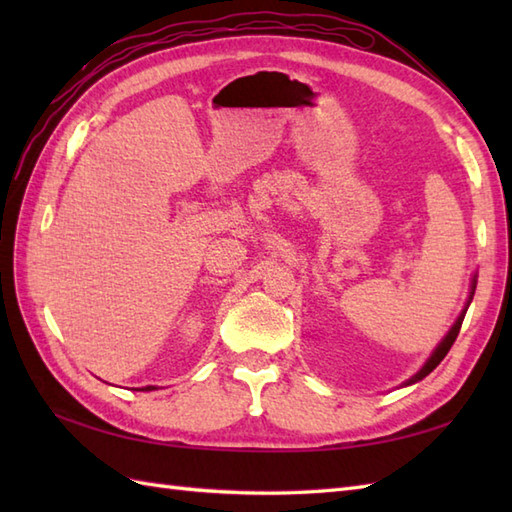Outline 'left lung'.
Wrapping results in <instances>:
<instances>
[{"label":"left lung","instance_id":"8db88e82","mask_svg":"<svg viewBox=\"0 0 512 512\" xmlns=\"http://www.w3.org/2000/svg\"><path fill=\"white\" fill-rule=\"evenodd\" d=\"M475 286H477V275H473V279H471V292H469V299H466V306H464V310H462V314L458 317V321H455L453 325H451V330L447 332V336H444V339L438 343V347L436 350L431 352V356L427 358V363H424L416 374H413L405 385H413V383H418V380H422L424 376H429L433 369H436L438 365H440V361L444 356L449 354V350H451V345H453V341L458 339V332H460V328H462V321H464V314H466V310H469V306H471V301H473V295H475Z\"/></svg>","mask_w":512,"mask_h":512}]
</instances>
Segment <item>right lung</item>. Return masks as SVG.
<instances>
[{
  "label": "right lung",
  "instance_id": "obj_1",
  "mask_svg": "<svg viewBox=\"0 0 512 512\" xmlns=\"http://www.w3.org/2000/svg\"><path fill=\"white\" fill-rule=\"evenodd\" d=\"M154 389H158V387H154V385H147V387H143V391H154Z\"/></svg>",
  "mask_w": 512,
  "mask_h": 512
}]
</instances>
